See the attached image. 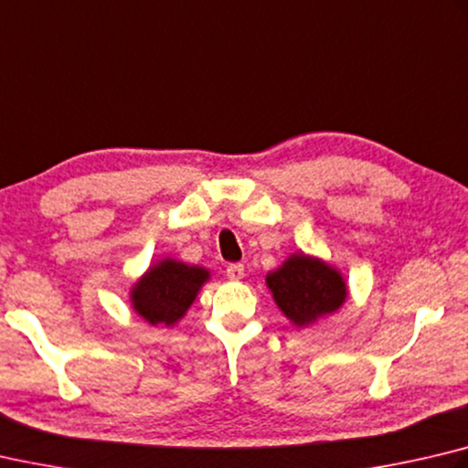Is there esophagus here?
I'll use <instances>...</instances> for the list:
<instances>
[{
  "label": "esophagus",
  "instance_id": "obj_1",
  "mask_svg": "<svg viewBox=\"0 0 468 468\" xmlns=\"http://www.w3.org/2000/svg\"><path fill=\"white\" fill-rule=\"evenodd\" d=\"M227 276L231 280H241L245 276L243 263H229L227 266Z\"/></svg>",
  "mask_w": 468,
  "mask_h": 468
}]
</instances>
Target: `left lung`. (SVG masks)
<instances>
[{"label": "left lung", "instance_id": "8db88e82", "mask_svg": "<svg viewBox=\"0 0 468 468\" xmlns=\"http://www.w3.org/2000/svg\"><path fill=\"white\" fill-rule=\"evenodd\" d=\"M266 284L278 309L296 327H307L335 313L347 296L342 274L323 260L304 253H292L282 266L270 271Z\"/></svg>", "mask_w": 468, "mask_h": 468}]
</instances>
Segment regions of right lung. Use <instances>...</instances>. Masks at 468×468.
<instances>
[{"label":"right lung","mask_w":468,"mask_h":468,"mask_svg":"<svg viewBox=\"0 0 468 468\" xmlns=\"http://www.w3.org/2000/svg\"><path fill=\"white\" fill-rule=\"evenodd\" d=\"M208 278L210 271L202 266L161 260L131 288L133 309L151 325L172 327L186 315Z\"/></svg>","instance_id":"obj_1"}]
</instances>
